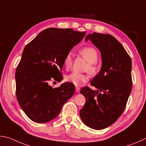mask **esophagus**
<instances>
[{
  "label": "esophagus",
  "mask_w": 146,
  "mask_h": 146,
  "mask_svg": "<svg viewBox=\"0 0 146 146\" xmlns=\"http://www.w3.org/2000/svg\"><path fill=\"white\" fill-rule=\"evenodd\" d=\"M76 92H80V88L79 87V86H76Z\"/></svg>",
  "instance_id": "esophagus-1"
}]
</instances>
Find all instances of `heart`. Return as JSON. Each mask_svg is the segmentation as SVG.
Masks as SVG:
<instances>
[{
  "mask_svg": "<svg viewBox=\"0 0 146 146\" xmlns=\"http://www.w3.org/2000/svg\"><path fill=\"white\" fill-rule=\"evenodd\" d=\"M80 54L88 63L86 66L87 70L90 74H95L97 71L96 66L94 65L98 59V54L97 50L94 47H85L80 51ZM72 64V54L68 52L66 54L63 60V66L66 69L71 67ZM88 80V76L85 74H80L77 72H72L66 75L65 80L76 86H80L81 84L86 82Z\"/></svg>",
  "mask_w": 146,
  "mask_h": 146,
  "instance_id": "1",
  "label": "heart"
}]
</instances>
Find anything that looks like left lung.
Returning a JSON list of instances; mask_svg holds the SVG:
<instances>
[{"instance_id":"left-lung-1","label":"left lung","mask_w":146,"mask_h":146,"mask_svg":"<svg viewBox=\"0 0 146 146\" xmlns=\"http://www.w3.org/2000/svg\"><path fill=\"white\" fill-rule=\"evenodd\" d=\"M88 40L100 51L102 66L90 83L97 90L86 86L80 91L86 102L80 114L86 126L100 130L113 124L126 108L132 88L131 60L113 36L94 33L86 35Z\"/></svg>"}]
</instances>
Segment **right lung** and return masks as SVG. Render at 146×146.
<instances>
[{"label": "right lung", "instance_id": "add662e5", "mask_svg": "<svg viewBox=\"0 0 146 146\" xmlns=\"http://www.w3.org/2000/svg\"><path fill=\"white\" fill-rule=\"evenodd\" d=\"M86 32L48 28L25 46L15 72L18 102L33 121L45 123L56 118L75 91L72 84L53 88L52 79L61 81L63 60Z\"/></svg>", "mask_w": 146, "mask_h": 146}]
</instances>
